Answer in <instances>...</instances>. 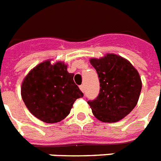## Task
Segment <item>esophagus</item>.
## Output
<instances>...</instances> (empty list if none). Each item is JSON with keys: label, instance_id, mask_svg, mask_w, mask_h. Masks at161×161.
I'll return each instance as SVG.
<instances>
[{"label": "esophagus", "instance_id": "1", "mask_svg": "<svg viewBox=\"0 0 161 161\" xmlns=\"http://www.w3.org/2000/svg\"><path fill=\"white\" fill-rule=\"evenodd\" d=\"M80 90H81L82 92H85V86H84V85L80 86Z\"/></svg>", "mask_w": 161, "mask_h": 161}]
</instances>
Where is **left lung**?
<instances>
[{"instance_id":"8db88e82","label":"left lung","mask_w":161,"mask_h":161,"mask_svg":"<svg viewBox=\"0 0 161 161\" xmlns=\"http://www.w3.org/2000/svg\"><path fill=\"white\" fill-rule=\"evenodd\" d=\"M90 62L100 83L98 97L88 101L93 114L103 123L120 121L137 103L142 86L139 73L131 62L116 54L108 53Z\"/></svg>"}]
</instances>
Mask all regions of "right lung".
<instances>
[{
	"mask_svg": "<svg viewBox=\"0 0 161 161\" xmlns=\"http://www.w3.org/2000/svg\"><path fill=\"white\" fill-rule=\"evenodd\" d=\"M67 71L64 62L52 65L49 60L33 68L21 86V96L28 109L39 120L58 123L70 112L74 102L83 93Z\"/></svg>",
	"mask_w": 161,
	"mask_h": 161,
	"instance_id": "obj_1",
	"label": "right lung"
}]
</instances>
